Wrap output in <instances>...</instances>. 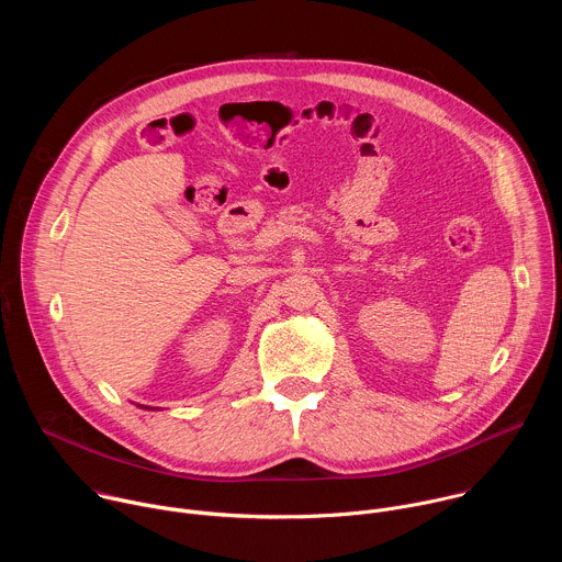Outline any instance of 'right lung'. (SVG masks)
<instances>
[{
    "mask_svg": "<svg viewBox=\"0 0 562 562\" xmlns=\"http://www.w3.org/2000/svg\"><path fill=\"white\" fill-rule=\"evenodd\" d=\"M138 408H145V411H154V408H149V406H140V404H138Z\"/></svg>",
    "mask_w": 562,
    "mask_h": 562,
    "instance_id": "right-lung-1",
    "label": "right lung"
}]
</instances>
